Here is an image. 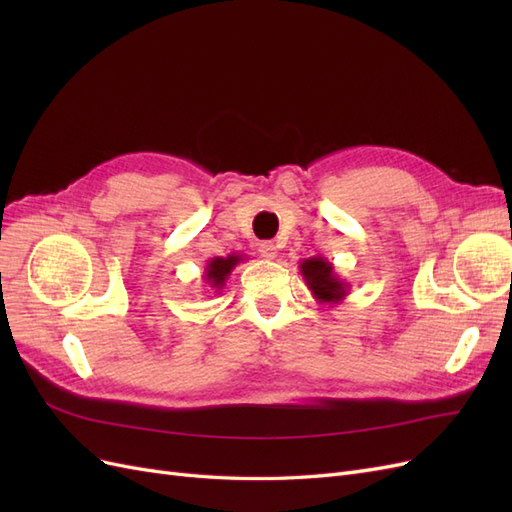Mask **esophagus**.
Returning a JSON list of instances; mask_svg holds the SVG:
<instances>
[{
    "label": "esophagus",
    "instance_id": "1",
    "mask_svg": "<svg viewBox=\"0 0 512 512\" xmlns=\"http://www.w3.org/2000/svg\"><path fill=\"white\" fill-rule=\"evenodd\" d=\"M258 252H260V256H262V258L275 260V258H277V245H275V243H271V241H265V243H260Z\"/></svg>",
    "mask_w": 512,
    "mask_h": 512
}]
</instances>
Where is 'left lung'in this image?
<instances>
[{
  "label": "left lung",
  "instance_id": "left-lung-1",
  "mask_svg": "<svg viewBox=\"0 0 512 512\" xmlns=\"http://www.w3.org/2000/svg\"><path fill=\"white\" fill-rule=\"evenodd\" d=\"M299 271L303 275L307 288L312 290L316 301L337 305L348 297L350 284L344 282L342 277H337L333 262H329L327 258L322 256L305 258L299 262Z\"/></svg>",
  "mask_w": 512,
  "mask_h": 512
}]
</instances>
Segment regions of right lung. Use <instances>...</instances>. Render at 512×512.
<instances>
[{"label":"right lung","instance_id":"1","mask_svg":"<svg viewBox=\"0 0 512 512\" xmlns=\"http://www.w3.org/2000/svg\"><path fill=\"white\" fill-rule=\"evenodd\" d=\"M243 260V254H228V256H215L207 260V267L203 271V280L211 290L220 292L228 280V275L232 273L239 262Z\"/></svg>","mask_w":512,"mask_h":512}]
</instances>
